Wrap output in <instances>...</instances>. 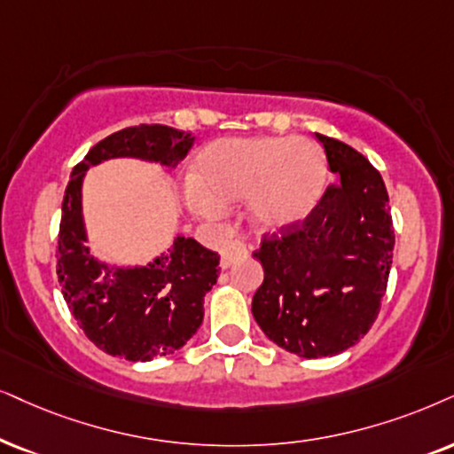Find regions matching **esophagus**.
<instances>
[{
	"label": "esophagus",
	"instance_id": "esophagus-1",
	"mask_svg": "<svg viewBox=\"0 0 454 454\" xmlns=\"http://www.w3.org/2000/svg\"><path fill=\"white\" fill-rule=\"evenodd\" d=\"M247 255V247L240 240H232L226 249L222 251V268H231L234 262Z\"/></svg>",
	"mask_w": 454,
	"mask_h": 454
}]
</instances>
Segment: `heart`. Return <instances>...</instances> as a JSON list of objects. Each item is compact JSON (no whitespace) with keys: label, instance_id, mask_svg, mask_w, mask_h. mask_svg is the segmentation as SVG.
Returning a JSON list of instances; mask_svg holds the SVG:
<instances>
[{"label":"heart","instance_id":"b5f03b06","mask_svg":"<svg viewBox=\"0 0 454 454\" xmlns=\"http://www.w3.org/2000/svg\"><path fill=\"white\" fill-rule=\"evenodd\" d=\"M192 205L217 215L223 200H249L263 231L294 226L312 214L326 182V160L306 137L220 140L200 154Z\"/></svg>","mask_w":454,"mask_h":454}]
</instances>
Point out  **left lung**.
<instances>
[{
    "instance_id": "1",
    "label": "left lung",
    "mask_w": 454,
    "mask_h": 454,
    "mask_svg": "<svg viewBox=\"0 0 454 454\" xmlns=\"http://www.w3.org/2000/svg\"><path fill=\"white\" fill-rule=\"evenodd\" d=\"M335 184L312 214L263 234V266L251 312L272 340L303 358L335 356L369 333L387 289L394 223L383 177L369 159L317 134Z\"/></svg>"
}]
</instances>
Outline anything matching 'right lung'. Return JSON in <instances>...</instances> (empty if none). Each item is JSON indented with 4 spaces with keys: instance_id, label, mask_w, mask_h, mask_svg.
Listing matches in <instances>:
<instances>
[{
    "instance_id": "add662e5",
    "label": "right lung",
    "mask_w": 454,
    "mask_h": 454,
    "mask_svg": "<svg viewBox=\"0 0 454 454\" xmlns=\"http://www.w3.org/2000/svg\"><path fill=\"white\" fill-rule=\"evenodd\" d=\"M194 137L168 125H136L114 131L74 165L62 200L56 272L85 337L111 356L146 363L180 349L203 323L205 294L220 274V255L194 239L142 268H111L85 247L82 182L85 169L114 157H136L176 168Z\"/></svg>"
}]
</instances>
